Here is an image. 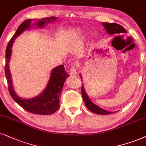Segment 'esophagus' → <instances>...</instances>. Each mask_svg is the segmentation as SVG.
<instances>
[{"mask_svg": "<svg viewBox=\"0 0 146 146\" xmlns=\"http://www.w3.org/2000/svg\"><path fill=\"white\" fill-rule=\"evenodd\" d=\"M70 75H73V76H77V69L75 67H73L70 70Z\"/></svg>", "mask_w": 146, "mask_h": 146, "instance_id": "esophagus-1", "label": "esophagus"}]
</instances>
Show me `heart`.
<instances>
[{"instance_id": "b5f03b06", "label": "heart", "mask_w": 146, "mask_h": 146, "mask_svg": "<svg viewBox=\"0 0 146 146\" xmlns=\"http://www.w3.org/2000/svg\"><path fill=\"white\" fill-rule=\"evenodd\" d=\"M78 36L79 34L77 32H71V34L69 35V38H68V42H69V43H73V42H75L77 40V38H78Z\"/></svg>"}]
</instances>
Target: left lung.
<instances>
[{
    "mask_svg": "<svg viewBox=\"0 0 146 146\" xmlns=\"http://www.w3.org/2000/svg\"><path fill=\"white\" fill-rule=\"evenodd\" d=\"M103 27H104L106 29V32L108 34L112 35V34H123V33H126L127 31L124 27L121 26V25L117 23H102ZM80 78L82 79V75L80 74ZM82 98L84 100L85 104L87 108L89 109L90 111L94 112V113L98 114H102V115H104V114H110L112 113H114L115 112H110L107 111V110L103 109V108H100L98 106H97L96 104H95L90 99L89 96L87 94L86 90L84 89V84H82Z\"/></svg>",
    "mask_w": 146,
    "mask_h": 146,
    "instance_id": "left-lung-1",
    "label": "left lung"
}]
</instances>
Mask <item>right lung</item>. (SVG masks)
I'll list each match as a JSON object with an SVG mask.
<instances>
[{"label":"right lung","instance_id":"right-lung-1","mask_svg":"<svg viewBox=\"0 0 146 146\" xmlns=\"http://www.w3.org/2000/svg\"><path fill=\"white\" fill-rule=\"evenodd\" d=\"M56 20V17L43 18V19L37 20L36 23H34L39 28H42L48 23H53ZM32 24V19H27L24 21L18 27L16 32L9 42L6 50V56H5V76L8 84L9 91L11 96L15 102L23 108L24 109L31 113L41 115H48L54 113L59 108V97L61 95V91L63 88V85L65 82L66 79L69 76L65 71L64 65H58L52 70L48 82L40 94L32 98L25 99L19 97L15 92L13 87V81L10 69H9V62L12 54V46L15 40L20 36L24 31L29 28L33 27L34 25Z\"/></svg>","mask_w":146,"mask_h":146}]
</instances>
